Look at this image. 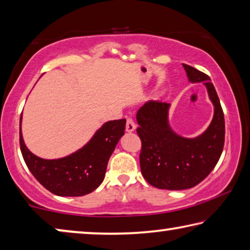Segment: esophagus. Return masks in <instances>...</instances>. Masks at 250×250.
Wrapping results in <instances>:
<instances>
[{
  "label": "esophagus",
  "instance_id": "34e87169",
  "mask_svg": "<svg viewBox=\"0 0 250 250\" xmlns=\"http://www.w3.org/2000/svg\"><path fill=\"white\" fill-rule=\"evenodd\" d=\"M125 129H126V131H128V132H133L134 130H136V124H134V122H133L131 117L126 118Z\"/></svg>",
  "mask_w": 250,
  "mask_h": 250
}]
</instances>
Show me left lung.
<instances>
[{"mask_svg":"<svg viewBox=\"0 0 250 250\" xmlns=\"http://www.w3.org/2000/svg\"><path fill=\"white\" fill-rule=\"evenodd\" d=\"M190 82H204L215 106L210 125L201 136H178L168 124L169 104L149 101L138 110L137 133L141 140L140 168L153 187L167 190L192 188L216 167L225 144V118L210 78L184 64Z\"/></svg>","mask_w":250,"mask_h":250,"instance_id":"left-lung-1","label":"left lung"}]
</instances>
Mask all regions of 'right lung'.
<instances>
[{
    "mask_svg": "<svg viewBox=\"0 0 250 250\" xmlns=\"http://www.w3.org/2000/svg\"><path fill=\"white\" fill-rule=\"evenodd\" d=\"M21 119L20 146L27 168L43 187L62 197L88 195L101 185L109 158L125 130V119L108 121L77 152L61 159L46 160L26 148L21 133Z\"/></svg>",
    "mask_w": 250,
    "mask_h": 250,
    "instance_id": "right-lung-1",
    "label": "right lung"
}]
</instances>
